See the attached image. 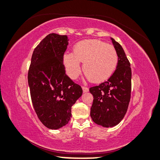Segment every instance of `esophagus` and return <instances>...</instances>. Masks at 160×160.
Returning a JSON list of instances; mask_svg holds the SVG:
<instances>
[{"label":"esophagus","mask_w":160,"mask_h":160,"mask_svg":"<svg viewBox=\"0 0 160 160\" xmlns=\"http://www.w3.org/2000/svg\"><path fill=\"white\" fill-rule=\"evenodd\" d=\"M82 91H83V92H88V87L82 86Z\"/></svg>","instance_id":"esophagus-1"}]
</instances>
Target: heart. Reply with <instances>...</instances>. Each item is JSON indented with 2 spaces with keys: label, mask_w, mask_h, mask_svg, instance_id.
Here are the masks:
<instances>
[{
  "label": "heart",
  "mask_w": 160,
  "mask_h": 160,
  "mask_svg": "<svg viewBox=\"0 0 160 160\" xmlns=\"http://www.w3.org/2000/svg\"><path fill=\"white\" fill-rule=\"evenodd\" d=\"M83 71L92 82H101L108 80L114 72L118 62V54L114 46L96 39L84 40L74 46V52L63 55L66 73L76 79Z\"/></svg>",
  "instance_id": "b5f03b06"
}]
</instances>
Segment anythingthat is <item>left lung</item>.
Here are the masks:
<instances>
[{
  "mask_svg": "<svg viewBox=\"0 0 160 160\" xmlns=\"http://www.w3.org/2000/svg\"><path fill=\"white\" fill-rule=\"evenodd\" d=\"M118 54L116 70L108 80L89 88L94 97L90 115L99 125L113 127L126 114L131 92V68L121 45L111 38Z\"/></svg>",
  "mask_w": 160,
  "mask_h": 160,
  "instance_id": "obj_1",
  "label": "left lung"
}]
</instances>
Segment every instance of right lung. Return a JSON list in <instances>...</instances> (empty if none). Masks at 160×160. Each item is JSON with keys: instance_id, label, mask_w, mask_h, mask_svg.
<instances>
[{"instance_id": "1", "label": "right lung", "mask_w": 160, "mask_h": 160, "mask_svg": "<svg viewBox=\"0 0 160 160\" xmlns=\"http://www.w3.org/2000/svg\"><path fill=\"white\" fill-rule=\"evenodd\" d=\"M66 35L51 33L34 50L29 72L30 94L38 119L46 128L58 129L72 117V106L81 97L82 89L66 74L63 55Z\"/></svg>"}]
</instances>
